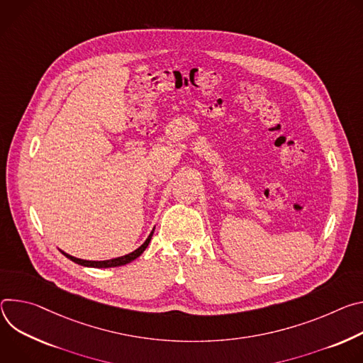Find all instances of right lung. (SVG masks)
<instances>
[{"mask_svg":"<svg viewBox=\"0 0 363 363\" xmlns=\"http://www.w3.org/2000/svg\"><path fill=\"white\" fill-rule=\"evenodd\" d=\"M152 233H154V228H152V230L150 232L148 238L144 240V244H143L141 247H138L135 251H133V252H130V254H127V255H123V257L112 258V259H105V261L80 259V258H76V257H72V255L66 254V252L62 251V250H59V251H60L66 258H69L70 261H73V262H76V264H79V265H82V267H91V268H112V267H121V265L130 264L131 261L137 259V258L147 250V247H148V244H150V240H151V238H152Z\"/></svg>","mask_w":363,"mask_h":363,"instance_id":"add662e5","label":"right lung"}]
</instances>
